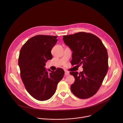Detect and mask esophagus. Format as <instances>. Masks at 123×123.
<instances>
[{"label":"esophagus","mask_w":123,"mask_h":123,"mask_svg":"<svg viewBox=\"0 0 123 123\" xmlns=\"http://www.w3.org/2000/svg\"><path fill=\"white\" fill-rule=\"evenodd\" d=\"M69 73L68 72V71H65V75H69Z\"/></svg>","instance_id":"esophagus-1"}]
</instances>
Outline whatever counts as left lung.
<instances>
[{"label": "left lung", "instance_id": "8db88e82", "mask_svg": "<svg viewBox=\"0 0 123 123\" xmlns=\"http://www.w3.org/2000/svg\"><path fill=\"white\" fill-rule=\"evenodd\" d=\"M63 39L73 51L72 65H83V72L69 73L75 78L71 91L79 98H89L97 92L108 72L107 49L102 41L91 33L79 32L64 36Z\"/></svg>", "mask_w": 123, "mask_h": 123}]
</instances>
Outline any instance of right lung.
Here are the masks:
<instances>
[{"label":"right lung","mask_w":123,"mask_h":123,"mask_svg":"<svg viewBox=\"0 0 123 123\" xmlns=\"http://www.w3.org/2000/svg\"><path fill=\"white\" fill-rule=\"evenodd\" d=\"M57 36L37 35L22 47L18 58L20 76L28 93L39 101H45L55 94L64 71L58 68L49 74L44 66L52 58L51 50L57 41Z\"/></svg>","instance_id":"obj_1"}]
</instances>
